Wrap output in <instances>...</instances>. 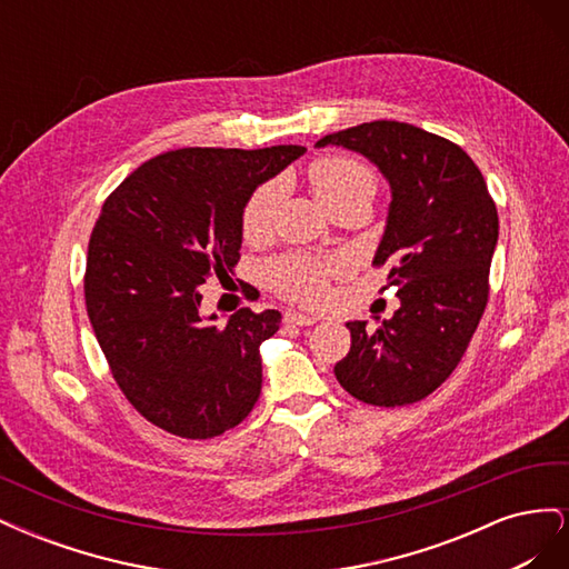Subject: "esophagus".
<instances>
[{"label": "esophagus", "instance_id": "1", "mask_svg": "<svg viewBox=\"0 0 569 569\" xmlns=\"http://www.w3.org/2000/svg\"><path fill=\"white\" fill-rule=\"evenodd\" d=\"M284 322L287 325H313V322H318V318L316 316H308V313H301V311H287L284 313Z\"/></svg>", "mask_w": 569, "mask_h": 569}]
</instances>
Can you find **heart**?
Instances as JSON below:
<instances>
[{"mask_svg":"<svg viewBox=\"0 0 569 569\" xmlns=\"http://www.w3.org/2000/svg\"><path fill=\"white\" fill-rule=\"evenodd\" d=\"M311 184L316 197L327 206L337 209L339 203L351 199H370L375 194V176L368 166L349 157H322L311 163ZM282 197V182H263L247 199L242 211V234L249 242L263 239L270 232L274 209ZM330 263L316 261V258L287 256L272 263L270 278L287 297L316 303L325 297V278L330 272Z\"/></svg>","mask_w":569,"mask_h":569,"instance_id":"obj_1","label":"heart"}]
</instances>
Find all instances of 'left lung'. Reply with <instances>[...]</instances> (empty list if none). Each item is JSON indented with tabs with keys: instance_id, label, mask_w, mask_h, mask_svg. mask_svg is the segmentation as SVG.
Segmentation results:
<instances>
[{
	"instance_id": "obj_1",
	"label": "left lung",
	"mask_w": 569,
	"mask_h": 569,
	"mask_svg": "<svg viewBox=\"0 0 569 569\" xmlns=\"http://www.w3.org/2000/svg\"><path fill=\"white\" fill-rule=\"evenodd\" d=\"M316 147L356 151L389 182L387 226L372 263H391L401 301L375 332L366 320L347 322L351 351L335 375L363 403H416L449 380L487 308L498 242L487 182L458 144L399 120L325 134Z\"/></svg>"
}]
</instances>
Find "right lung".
Masks as SVG:
<instances>
[{
  "mask_svg": "<svg viewBox=\"0 0 569 569\" xmlns=\"http://www.w3.org/2000/svg\"><path fill=\"white\" fill-rule=\"evenodd\" d=\"M303 153L297 144L166 151L101 206L84 272L88 316L120 391L170 435L218 437L261 396V343L280 330V311L242 308L216 325V313H201V287L237 266L256 187Z\"/></svg>",
  "mask_w": 569,
  "mask_h": 569,
  "instance_id": "1",
  "label": "right lung"
}]
</instances>
